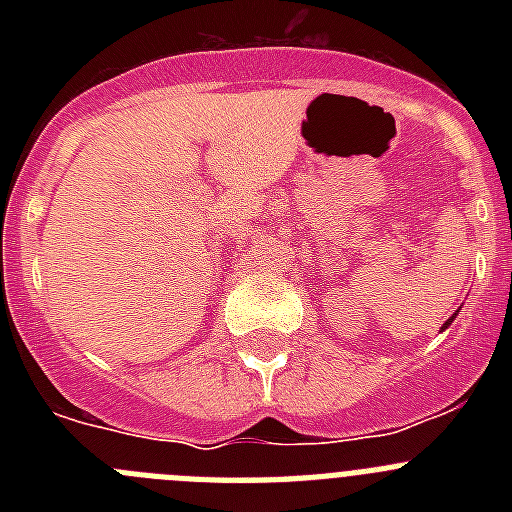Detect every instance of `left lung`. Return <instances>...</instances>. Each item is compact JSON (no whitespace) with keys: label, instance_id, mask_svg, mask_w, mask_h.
Here are the masks:
<instances>
[{"label":"left lung","instance_id":"left-lung-1","mask_svg":"<svg viewBox=\"0 0 512 512\" xmlns=\"http://www.w3.org/2000/svg\"><path fill=\"white\" fill-rule=\"evenodd\" d=\"M456 315H459V310H456V312H454V315H451V318H449V320H446V323H443V328H441V330H446V328H449V325H451V323H454V318H456Z\"/></svg>","mask_w":512,"mask_h":512}]
</instances>
